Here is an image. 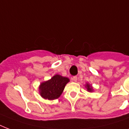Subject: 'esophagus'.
<instances>
[{
    "label": "esophagus",
    "instance_id": "34e87169",
    "mask_svg": "<svg viewBox=\"0 0 129 129\" xmlns=\"http://www.w3.org/2000/svg\"><path fill=\"white\" fill-rule=\"evenodd\" d=\"M72 80L73 82H77L78 78H77V76H74L72 78Z\"/></svg>",
    "mask_w": 129,
    "mask_h": 129
}]
</instances>
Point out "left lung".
I'll return each instance as SVG.
<instances>
[{
	"mask_svg": "<svg viewBox=\"0 0 129 129\" xmlns=\"http://www.w3.org/2000/svg\"><path fill=\"white\" fill-rule=\"evenodd\" d=\"M85 87H86V88L87 89V91L89 92H93V90H94V89L92 88V86H91L90 84H88V83H86V85H85Z\"/></svg>",
	"mask_w": 129,
	"mask_h": 129,
	"instance_id": "1",
	"label": "left lung"
}]
</instances>
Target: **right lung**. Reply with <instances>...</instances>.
<instances>
[{"label": "right lung", "mask_w": 129, "mask_h": 129, "mask_svg": "<svg viewBox=\"0 0 129 129\" xmlns=\"http://www.w3.org/2000/svg\"><path fill=\"white\" fill-rule=\"evenodd\" d=\"M69 82L68 78L55 74L51 79L40 84L39 94L45 100H55L61 95L65 86Z\"/></svg>", "instance_id": "obj_1"}]
</instances>
